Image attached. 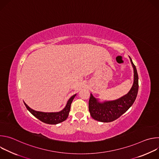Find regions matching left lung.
<instances>
[{
	"label": "left lung",
	"mask_w": 159,
	"mask_h": 159,
	"mask_svg": "<svg viewBox=\"0 0 159 159\" xmlns=\"http://www.w3.org/2000/svg\"><path fill=\"white\" fill-rule=\"evenodd\" d=\"M134 70V82L129 93L122 98L112 101L100 103L90 94L89 110L91 117L101 122H111L120 118L132 106L137 96L139 90V75L135 65L131 58Z\"/></svg>",
	"instance_id": "1"
}]
</instances>
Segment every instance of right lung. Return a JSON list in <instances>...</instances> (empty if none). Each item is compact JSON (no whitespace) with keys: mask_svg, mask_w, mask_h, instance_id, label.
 <instances>
[{"mask_svg":"<svg viewBox=\"0 0 159 159\" xmlns=\"http://www.w3.org/2000/svg\"><path fill=\"white\" fill-rule=\"evenodd\" d=\"M76 94L72 96L69 99V100L68 101L65 108L62 111L58 112H43L39 111H36L31 109L25 102L24 103L28 110L36 118L45 123L50 125H56L63 122L69 116L71 104Z\"/></svg>","mask_w":159,"mask_h":159,"instance_id":"obj_1","label":"right lung"}]
</instances>
